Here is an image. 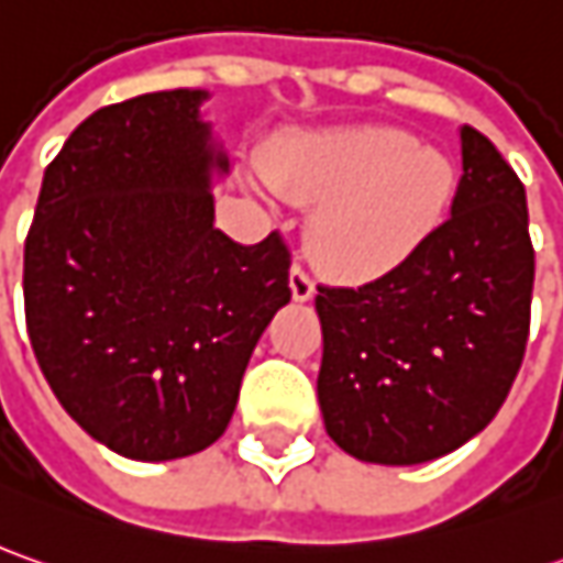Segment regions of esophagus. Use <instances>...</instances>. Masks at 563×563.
<instances>
[{
    "label": "esophagus",
    "instance_id": "obj_1",
    "mask_svg": "<svg viewBox=\"0 0 563 563\" xmlns=\"http://www.w3.org/2000/svg\"><path fill=\"white\" fill-rule=\"evenodd\" d=\"M289 289H292L296 301L314 299V280L308 277V271L301 264H292V271H289Z\"/></svg>",
    "mask_w": 563,
    "mask_h": 563
}]
</instances>
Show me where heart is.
Segmentation results:
<instances>
[{"instance_id": "b5f03b06", "label": "heart", "mask_w": 563, "mask_h": 563, "mask_svg": "<svg viewBox=\"0 0 563 563\" xmlns=\"http://www.w3.org/2000/svg\"><path fill=\"white\" fill-rule=\"evenodd\" d=\"M283 196L320 205L314 249L345 277H377L423 243L455 192L445 155L396 126H355L301 136L264 162Z\"/></svg>"}]
</instances>
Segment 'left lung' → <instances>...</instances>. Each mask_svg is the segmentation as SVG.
<instances>
[{
	"label": "left lung",
	"instance_id": "8db88e82",
	"mask_svg": "<svg viewBox=\"0 0 563 563\" xmlns=\"http://www.w3.org/2000/svg\"><path fill=\"white\" fill-rule=\"evenodd\" d=\"M452 218L361 286H318V401L330 439L371 464H423L505 405L530 336L536 255L527 192L501 152L461 126Z\"/></svg>",
	"mask_w": 563,
	"mask_h": 563
}]
</instances>
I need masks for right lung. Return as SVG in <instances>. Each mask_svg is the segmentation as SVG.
Returning <instances> with one entry per match:
<instances>
[{"label":"right lung","instance_id":"1","mask_svg":"<svg viewBox=\"0 0 563 563\" xmlns=\"http://www.w3.org/2000/svg\"><path fill=\"white\" fill-rule=\"evenodd\" d=\"M205 89L92 111L52 158L24 243V311L52 393L89 437L174 461L227 430L245 364L289 301V245L214 227Z\"/></svg>","mask_w":563,"mask_h":563}]
</instances>
